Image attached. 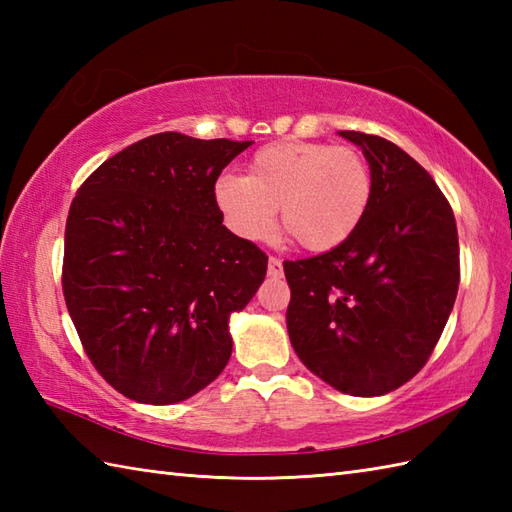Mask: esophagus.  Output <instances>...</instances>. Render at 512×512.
Returning <instances> with one entry per match:
<instances>
[{
    "instance_id": "obj_1",
    "label": "esophagus",
    "mask_w": 512,
    "mask_h": 512,
    "mask_svg": "<svg viewBox=\"0 0 512 512\" xmlns=\"http://www.w3.org/2000/svg\"><path fill=\"white\" fill-rule=\"evenodd\" d=\"M281 273H284V264H281V259L270 257L268 259V275L270 277H281Z\"/></svg>"
}]
</instances>
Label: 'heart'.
<instances>
[{
    "instance_id": "obj_1",
    "label": "heart",
    "mask_w": 512,
    "mask_h": 512,
    "mask_svg": "<svg viewBox=\"0 0 512 512\" xmlns=\"http://www.w3.org/2000/svg\"><path fill=\"white\" fill-rule=\"evenodd\" d=\"M372 198V169L361 151L297 138L255 151L246 178L222 173L213 184V202L235 235L253 242L270 237L279 206L286 233L310 253L347 242Z\"/></svg>"
}]
</instances>
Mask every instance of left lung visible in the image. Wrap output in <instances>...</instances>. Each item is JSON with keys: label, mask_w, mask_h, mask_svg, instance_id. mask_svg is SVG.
<instances>
[{"label": "left lung", "mask_w": 512, "mask_h": 512, "mask_svg": "<svg viewBox=\"0 0 512 512\" xmlns=\"http://www.w3.org/2000/svg\"><path fill=\"white\" fill-rule=\"evenodd\" d=\"M363 149L374 198L358 231L332 250L284 262L290 343L312 374L343 394L383 396L436 350L460 286L449 200L389 140L341 132Z\"/></svg>", "instance_id": "8db88e82"}]
</instances>
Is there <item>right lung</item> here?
<instances>
[{
  "label": "right lung",
  "mask_w": 512,
  "mask_h": 512,
  "mask_svg": "<svg viewBox=\"0 0 512 512\" xmlns=\"http://www.w3.org/2000/svg\"><path fill=\"white\" fill-rule=\"evenodd\" d=\"M250 145L154 134L107 158L74 195L65 306L96 372L127 398H191L231 358L228 317L262 286L268 255L222 224L213 184Z\"/></svg>",
  "instance_id": "obj_1"
}]
</instances>
